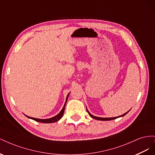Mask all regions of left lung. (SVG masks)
Listing matches in <instances>:
<instances>
[{
  "label": "left lung",
  "instance_id": "8db88e82",
  "mask_svg": "<svg viewBox=\"0 0 155 155\" xmlns=\"http://www.w3.org/2000/svg\"><path fill=\"white\" fill-rule=\"evenodd\" d=\"M129 110L128 112H125V114H122V115H121V116H118V117H113V118H100V117H97V116H93L92 114H91L90 113V112H89V111H88V109H87V111L88 112V113L89 116H90L92 118H94V119H95V120H101V121L112 120H114V119H116V118H120V117H123V116H124L126 114H127L128 112H129Z\"/></svg>",
  "mask_w": 155,
  "mask_h": 155
}]
</instances>
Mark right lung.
<instances>
[{"label":"right lung","instance_id":"obj_1","mask_svg":"<svg viewBox=\"0 0 155 155\" xmlns=\"http://www.w3.org/2000/svg\"><path fill=\"white\" fill-rule=\"evenodd\" d=\"M69 94H68V95L67 96V98H66V101H65L64 104V106L63 107L62 110L60 111L59 113L58 114H57L56 116L52 117V118H48V119H39V118H32V117H30L28 116H26V114H25L26 117H28V118H30L31 120H34L36 121H38V122H41V123H45V124H50V123H54V122H55V121H57L58 120H59L61 118H62L63 116V114H64V109H65V105H66V104H67V100H68V96H69Z\"/></svg>","mask_w":155,"mask_h":155}]
</instances>
